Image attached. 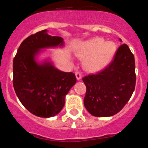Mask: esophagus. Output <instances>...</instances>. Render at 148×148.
Masks as SVG:
<instances>
[{"mask_svg": "<svg viewBox=\"0 0 148 148\" xmlns=\"http://www.w3.org/2000/svg\"><path fill=\"white\" fill-rule=\"evenodd\" d=\"M75 75H76V78H77V79L78 81L80 80V79H82V75H81V74L79 72V71H76Z\"/></svg>", "mask_w": 148, "mask_h": 148, "instance_id": "obj_1", "label": "esophagus"}]
</instances>
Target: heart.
Wrapping results in <instances>:
<instances>
[{"mask_svg":"<svg viewBox=\"0 0 148 148\" xmlns=\"http://www.w3.org/2000/svg\"><path fill=\"white\" fill-rule=\"evenodd\" d=\"M116 51L113 41H105L103 38L95 37L84 40L77 45L75 54L78 58H84L83 66L89 72L103 70L113 59Z\"/></svg>","mask_w":148,"mask_h":148,"instance_id":"obj_1","label":"heart"}]
</instances>
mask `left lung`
Listing matches in <instances>:
<instances>
[{
	"mask_svg": "<svg viewBox=\"0 0 148 148\" xmlns=\"http://www.w3.org/2000/svg\"><path fill=\"white\" fill-rule=\"evenodd\" d=\"M136 80L134 56L129 46L123 44L105 69L83 78L86 86L84 106L94 116L116 114L131 98Z\"/></svg>",
	"mask_w": 148,
	"mask_h": 148,
	"instance_id": "obj_1",
	"label": "left lung"
}]
</instances>
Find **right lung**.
I'll use <instances>...</instances> for the list:
<instances>
[{"label": "right lung", "mask_w": 148, "mask_h": 148, "mask_svg": "<svg viewBox=\"0 0 148 148\" xmlns=\"http://www.w3.org/2000/svg\"><path fill=\"white\" fill-rule=\"evenodd\" d=\"M64 47L62 38L50 36L45 29L24 40L13 60L16 95L24 108L39 117L60 112L66 95L77 82L75 74L58 69L50 56L40 58L46 49Z\"/></svg>", "instance_id": "1"}]
</instances>
